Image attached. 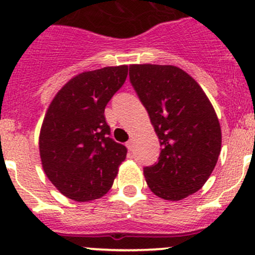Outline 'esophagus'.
Listing matches in <instances>:
<instances>
[{
  "label": "esophagus",
  "mask_w": 255,
  "mask_h": 255,
  "mask_svg": "<svg viewBox=\"0 0 255 255\" xmlns=\"http://www.w3.org/2000/svg\"><path fill=\"white\" fill-rule=\"evenodd\" d=\"M126 146H127L128 150H132L133 146H134V141H133V139H129V140L126 143Z\"/></svg>",
  "instance_id": "34e87169"
}]
</instances>
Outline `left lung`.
I'll return each mask as SVG.
<instances>
[{"label": "left lung", "instance_id": "8db88e82", "mask_svg": "<svg viewBox=\"0 0 255 255\" xmlns=\"http://www.w3.org/2000/svg\"><path fill=\"white\" fill-rule=\"evenodd\" d=\"M129 80L161 146L159 160L144 167L149 188L173 202L198 192L221 151V128L208 96L176 66L132 64Z\"/></svg>", "mask_w": 255, "mask_h": 255}]
</instances>
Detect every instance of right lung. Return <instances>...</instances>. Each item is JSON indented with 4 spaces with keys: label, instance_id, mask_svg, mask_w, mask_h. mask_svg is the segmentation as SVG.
I'll list each match as a JSON object with an SVG mask.
<instances>
[{
    "label": "right lung",
    "instance_id": "1",
    "mask_svg": "<svg viewBox=\"0 0 255 255\" xmlns=\"http://www.w3.org/2000/svg\"><path fill=\"white\" fill-rule=\"evenodd\" d=\"M127 74L128 66L80 73L50 104L40 130V157L47 178L69 199L105 195L127 156V148L110 136L104 115Z\"/></svg>",
    "mask_w": 255,
    "mask_h": 255
}]
</instances>
